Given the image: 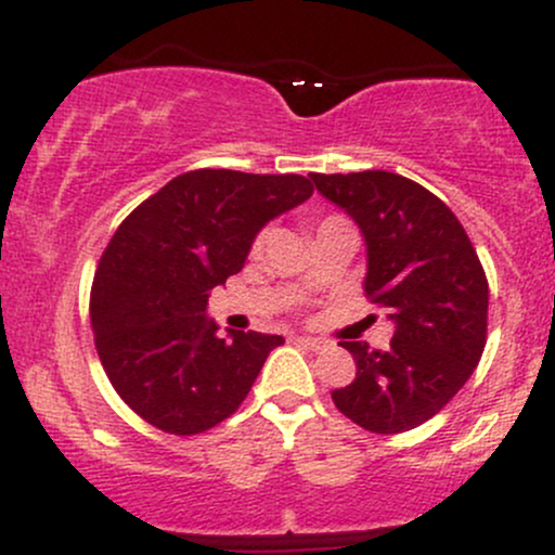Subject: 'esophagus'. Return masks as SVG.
I'll return each instance as SVG.
<instances>
[{
  "label": "esophagus",
  "mask_w": 555,
  "mask_h": 555,
  "mask_svg": "<svg viewBox=\"0 0 555 555\" xmlns=\"http://www.w3.org/2000/svg\"><path fill=\"white\" fill-rule=\"evenodd\" d=\"M297 344H302V347H308V349H326L328 347V341L326 339H321V336H297Z\"/></svg>",
  "instance_id": "obj_1"
}]
</instances>
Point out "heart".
<instances>
[{
  "label": "heart",
  "mask_w": 555,
  "mask_h": 555,
  "mask_svg": "<svg viewBox=\"0 0 555 555\" xmlns=\"http://www.w3.org/2000/svg\"><path fill=\"white\" fill-rule=\"evenodd\" d=\"M326 221H328V219H326Z\"/></svg>",
  "instance_id": "obj_1"
}]
</instances>
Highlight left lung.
I'll list each match as a JSON object with an SVG mask.
<instances>
[{
	"label": "left lung",
	"instance_id": "1",
	"mask_svg": "<svg viewBox=\"0 0 555 555\" xmlns=\"http://www.w3.org/2000/svg\"><path fill=\"white\" fill-rule=\"evenodd\" d=\"M365 237V295L393 323L388 349L341 341L358 362L331 393L371 433H404L443 410L486 349L488 279L451 208L423 184L384 169L310 175Z\"/></svg>",
	"mask_w": 555,
	"mask_h": 555
}]
</instances>
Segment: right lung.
Returning <instances> with one entry per match:
<instances>
[{"instance_id":"obj_1","label":"right lung","mask_w":555,"mask_h":555,"mask_svg":"<svg viewBox=\"0 0 555 555\" xmlns=\"http://www.w3.org/2000/svg\"><path fill=\"white\" fill-rule=\"evenodd\" d=\"M313 195L299 175L184 171L143 201L106 245L91 286V326L114 391L145 423L195 436L245 401L276 334L229 331L208 292L242 271L253 240Z\"/></svg>"}]
</instances>
